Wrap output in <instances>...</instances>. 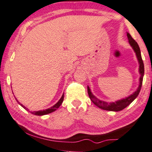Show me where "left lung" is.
<instances>
[{"instance_id":"1","label":"left lung","mask_w":152,"mask_h":152,"mask_svg":"<svg viewBox=\"0 0 152 152\" xmlns=\"http://www.w3.org/2000/svg\"><path fill=\"white\" fill-rule=\"evenodd\" d=\"M128 37V40H129V43L130 45L132 46V49L134 51L135 54H136L137 58L138 60L139 65H140V67H139V72L140 74V84H139L138 88L137 89V90L135 92H134L131 95L126 97L125 98H123V99H119V100L115 101L114 102H107L102 101L100 99H97L95 96L91 92L90 87L87 86V92H88L89 97H90V99L92 100V102L94 103L96 106H97L98 107L104 110H107V111H113V112H119L121 110H124V108H126L128 105L131 104L132 102L137 97L139 93H140L141 90V87H142V81H143V77L144 75V62L142 60V55H141V51L140 48L139 47L137 42L135 41L134 39L132 37L131 35L129 33L126 34Z\"/></svg>"}]
</instances>
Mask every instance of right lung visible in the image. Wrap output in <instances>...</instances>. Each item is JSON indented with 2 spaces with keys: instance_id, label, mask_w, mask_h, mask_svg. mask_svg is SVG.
I'll return each mask as SVG.
<instances>
[{
  "instance_id": "obj_1",
  "label": "right lung",
  "mask_w": 152,
  "mask_h": 152,
  "mask_svg": "<svg viewBox=\"0 0 152 152\" xmlns=\"http://www.w3.org/2000/svg\"><path fill=\"white\" fill-rule=\"evenodd\" d=\"M15 99L17 100V99L15 98ZM63 99H64V94H62L61 98L60 99V100H59L58 102L56 103L55 105H53V107H51L48 108V109H46V110H40V111H35V112H32L31 113L33 114V115H38V116H42V115H48V114H50L51 113V112H55V110H57V109L59 108V107L61 105V104L62 103V102H63ZM18 101V100H17ZM18 102L21 105V106L23 107L24 109H26V107H25V106H23L22 104H20V103L18 101Z\"/></svg>"
}]
</instances>
